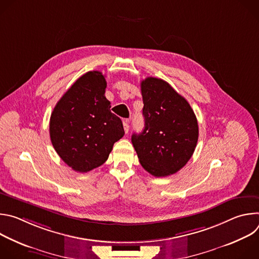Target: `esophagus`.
Here are the masks:
<instances>
[{
	"instance_id": "1",
	"label": "esophagus",
	"mask_w": 259,
	"mask_h": 259,
	"mask_svg": "<svg viewBox=\"0 0 259 259\" xmlns=\"http://www.w3.org/2000/svg\"><path fill=\"white\" fill-rule=\"evenodd\" d=\"M129 123H130V120H129V119H125V120L123 121V125H124V130H125V133H128V132H129V129H130Z\"/></svg>"
}]
</instances>
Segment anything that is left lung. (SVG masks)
Instances as JSON below:
<instances>
[{
	"label": "left lung",
	"mask_w": 259,
	"mask_h": 259,
	"mask_svg": "<svg viewBox=\"0 0 259 259\" xmlns=\"http://www.w3.org/2000/svg\"><path fill=\"white\" fill-rule=\"evenodd\" d=\"M144 129L133 134L139 163L152 175L165 177L179 171L192 158L199 127L187 99L164 80L149 77L141 82Z\"/></svg>",
	"instance_id": "left-lung-1"
}]
</instances>
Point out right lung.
Masks as SVG:
<instances>
[{"label": "right lung", "instance_id": "obj_1", "mask_svg": "<svg viewBox=\"0 0 259 259\" xmlns=\"http://www.w3.org/2000/svg\"><path fill=\"white\" fill-rule=\"evenodd\" d=\"M102 72L88 71L56 103L50 118V138L58 156L72 170L101 166L124 134L122 121L110 112Z\"/></svg>", "mask_w": 259, "mask_h": 259}]
</instances>
